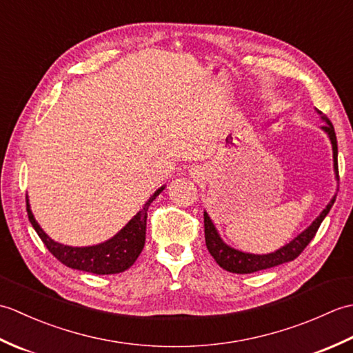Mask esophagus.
<instances>
[{
    "label": "esophagus",
    "instance_id": "esophagus-1",
    "mask_svg": "<svg viewBox=\"0 0 353 353\" xmlns=\"http://www.w3.org/2000/svg\"><path fill=\"white\" fill-rule=\"evenodd\" d=\"M194 174H200V172H199V170H194Z\"/></svg>",
    "mask_w": 353,
    "mask_h": 353
}]
</instances>
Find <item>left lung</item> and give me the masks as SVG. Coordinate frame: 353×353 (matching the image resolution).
Listing matches in <instances>:
<instances>
[{"mask_svg": "<svg viewBox=\"0 0 353 353\" xmlns=\"http://www.w3.org/2000/svg\"><path fill=\"white\" fill-rule=\"evenodd\" d=\"M316 112L325 121V125H321V130L327 134L329 141H331V144H332L334 172H335V177L339 179V162H336L339 148H336V137H335L334 125L331 121H329V118L321 114L319 109H316ZM335 197H336V194L326 205L323 211L320 212L317 219L314 220L310 226L302 232V234H299L296 238H292L288 244L282 245L281 249H277L272 253H265V254H254V253H249V252H241V250L234 249V247H230L229 244L224 243L219 234V230H216V228H215V224L212 223L211 216H209L208 212L205 211V214H203L205 215V239H206L208 250L212 254V258L216 261V264H219L221 268L228 270V272H230V273H238V274L261 272V270H267V268L285 264V262L294 261L299 254L303 252L305 247L311 243V239L316 236L321 221L325 220V216L329 214V211H331Z\"/></svg>", "mask_w": 353, "mask_h": 353, "instance_id": "left-lung-1", "label": "left lung"}]
</instances>
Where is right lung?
Returning a JSON list of instances; mask_svg holds the SVG:
<instances>
[{
  "label": "right lung",
  "instance_id": "obj_1",
  "mask_svg": "<svg viewBox=\"0 0 353 353\" xmlns=\"http://www.w3.org/2000/svg\"><path fill=\"white\" fill-rule=\"evenodd\" d=\"M165 190V185L157 188L150 197L141 211L118 232L117 235L109 238L108 241L86 245V247H72L65 245L51 239L43 229L36 221L34 215L30 209L27 199V214L28 220L34 228L36 234L39 235L42 243L54 256L66 267L88 272L94 274H117L123 273L130 268L134 261L138 259L145 244V226H147V211L152 201Z\"/></svg>",
  "mask_w": 353,
  "mask_h": 353
}]
</instances>
